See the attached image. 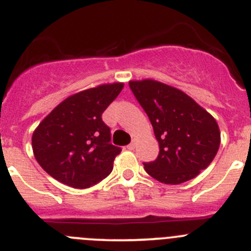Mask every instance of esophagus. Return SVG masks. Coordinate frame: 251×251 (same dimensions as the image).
Returning a JSON list of instances; mask_svg holds the SVG:
<instances>
[{
	"instance_id": "obj_1",
	"label": "esophagus",
	"mask_w": 251,
	"mask_h": 251,
	"mask_svg": "<svg viewBox=\"0 0 251 251\" xmlns=\"http://www.w3.org/2000/svg\"><path fill=\"white\" fill-rule=\"evenodd\" d=\"M135 146H136L135 141H132V142H131L130 145L127 146V148H128V150H131V151H132V150H135Z\"/></svg>"
}]
</instances>
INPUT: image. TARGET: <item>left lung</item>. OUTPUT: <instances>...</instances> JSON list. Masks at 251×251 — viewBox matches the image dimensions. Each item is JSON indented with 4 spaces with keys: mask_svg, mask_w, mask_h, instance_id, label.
<instances>
[{
    "mask_svg": "<svg viewBox=\"0 0 251 251\" xmlns=\"http://www.w3.org/2000/svg\"><path fill=\"white\" fill-rule=\"evenodd\" d=\"M146 111L159 143L153 162L143 163L152 177L164 184H181L206 169L217 154L221 133L212 115L193 98L160 82L128 83Z\"/></svg>",
    "mask_w": 251,
    "mask_h": 251,
    "instance_id": "obj_1",
    "label": "left lung"
}]
</instances>
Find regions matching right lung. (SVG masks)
Segmentation results:
<instances>
[{
  "label": "right lung",
  "instance_id": "obj_1",
  "mask_svg": "<svg viewBox=\"0 0 251 251\" xmlns=\"http://www.w3.org/2000/svg\"><path fill=\"white\" fill-rule=\"evenodd\" d=\"M123 87L103 84L74 94L39 124L31 138L33 152L53 179L87 189L110 174L121 148L111 145L110 127L101 115Z\"/></svg>",
  "mask_w": 251,
  "mask_h": 251
}]
</instances>
